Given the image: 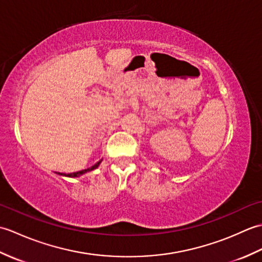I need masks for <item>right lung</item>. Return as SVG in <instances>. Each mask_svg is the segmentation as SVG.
Returning <instances> with one entry per match:
<instances>
[{
    "label": "right lung",
    "mask_w": 262,
    "mask_h": 262,
    "mask_svg": "<svg viewBox=\"0 0 262 262\" xmlns=\"http://www.w3.org/2000/svg\"><path fill=\"white\" fill-rule=\"evenodd\" d=\"M101 161L102 160H100L99 162H97L96 164L94 165H92V166H90V168H88V169H84V170H81V171H77V172H73V173H59V172H57V174H59V176H64V177H70V178H75V177H80V176H82V174H84V173H86V172H89V171H92V170H94V169H97L98 166H99V164L101 163Z\"/></svg>",
    "instance_id": "obj_1"
}]
</instances>
